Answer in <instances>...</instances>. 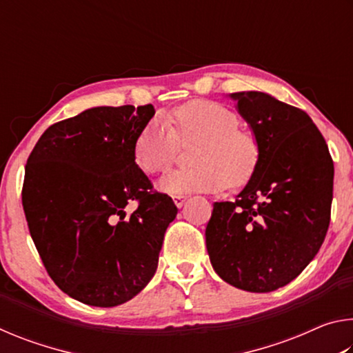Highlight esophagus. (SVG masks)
Returning <instances> with one entry per match:
<instances>
[{"mask_svg": "<svg viewBox=\"0 0 353 353\" xmlns=\"http://www.w3.org/2000/svg\"><path fill=\"white\" fill-rule=\"evenodd\" d=\"M172 201H174V204H176V207H179L181 208L183 204H185V201H187V196H181V194H176V196H172Z\"/></svg>", "mask_w": 353, "mask_h": 353, "instance_id": "34e87169", "label": "esophagus"}]
</instances>
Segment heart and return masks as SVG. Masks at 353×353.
I'll return each instance as SVG.
<instances>
[{
    "label": "heart",
    "mask_w": 353,
    "mask_h": 353,
    "mask_svg": "<svg viewBox=\"0 0 353 353\" xmlns=\"http://www.w3.org/2000/svg\"><path fill=\"white\" fill-rule=\"evenodd\" d=\"M170 122L154 117L134 143V160L146 174L165 172L176 162L182 146H196L190 170L166 174L159 188L170 194L221 191L243 187L255 174L260 145L252 132L240 129V119L229 107L196 99L170 113Z\"/></svg>",
    "instance_id": "obj_1"
}]
</instances>
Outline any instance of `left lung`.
I'll list each match as a JSON object with an SVG mask.
<instances>
[{"label":"left lung","instance_id":"8db88e82","mask_svg":"<svg viewBox=\"0 0 353 353\" xmlns=\"http://www.w3.org/2000/svg\"><path fill=\"white\" fill-rule=\"evenodd\" d=\"M259 140L255 174L235 202H214L205 229L213 270L250 292L282 288L324 243L333 199V160L305 112L263 92L232 93Z\"/></svg>","mask_w":353,"mask_h":353}]
</instances>
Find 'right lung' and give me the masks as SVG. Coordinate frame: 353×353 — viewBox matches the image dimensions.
I'll use <instances>...</instances> for the list:
<instances>
[{"instance_id":"right-lung-1","label":"right lung","mask_w":353,"mask_h":353,"mask_svg":"<svg viewBox=\"0 0 353 353\" xmlns=\"http://www.w3.org/2000/svg\"><path fill=\"white\" fill-rule=\"evenodd\" d=\"M154 113L93 107L48 128L29 154L21 199L32 241L54 283L87 305L115 307L145 288L177 214L134 160Z\"/></svg>"}]
</instances>
